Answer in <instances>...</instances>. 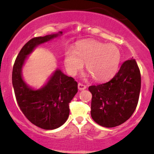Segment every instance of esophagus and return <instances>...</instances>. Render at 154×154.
I'll return each mask as SVG.
<instances>
[{
	"label": "esophagus",
	"mask_w": 154,
	"mask_h": 154,
	"mask_svg": "<svg viewBox=\"0 0 154 154\" xmlns=\"http://www.w3.org/2000/svg\"><path fill=\"white\" fill-rule=\"evenodd\" d=\"M86 85H83L82 83H79L78 84V89L79 91H83V90H85L86 89Z\"/></svg>",
	"instance_id": "1"
}]
</instances>
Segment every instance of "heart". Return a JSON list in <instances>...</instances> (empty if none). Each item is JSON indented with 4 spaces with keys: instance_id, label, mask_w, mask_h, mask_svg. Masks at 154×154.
I'll use <instances>...</instances> for the list:
<instances>
[{
    "instance_id": "1",
    "label": "heart",
    "mask_w": 154,
    "mask_h": 154,
    "mask_svg": "<svg viewBox=\"0 0 154 154\" xmlns=\"http://www.w3.org/2000/svg\"><path fill=\"white\" fill-rule=\"evenodd\" d=\"M120 60L121 54L115 45L91 40L79 43L75 51L67 50L63 63L66 71L72 76L80 72L85 63L86 69L93 78L102 82L114 75Z\"/></svg>"
}]
</instances>
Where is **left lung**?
<instances>
[{"mask_svg":"<svg viewBox=\"0 0 154 154\" xmlns=\"http://www.w3.org/2000/svg\"><path fill=\"white\" fill-rule=\"evenodd\" d=\"M141 86L139 67L135 59L125 61L109 82L91 85V116L97 124L114 128L130 118L137 107Z\"/></svg>","mask_w":154,"mask_h":154,"instance_id":"1","label":"left lung"}]
</instances>
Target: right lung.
I'll use <instances>...</instances> for the list:
<instances>
[{
  "instance_id": "1",
  "label": "right lung",
  "mask_w": 154,
  "mask_h": 154,
  "mask_svg": "<svg viewBox=\"0 0 154 154\" xmlns=\"http://www.w3.org/2000/svg\"><path fill=\"white\" fill-rule=\"evenodd\" d=\"M61 34L59 32L29 40L19 53L12 71V84L21 111L31 123L44 130L59 128L68 119L69 103L78 91L77 82L57 69L44 87L35 91L22 79V68L26 56L35 47Z\"/></svg>"
}]
</instances>
